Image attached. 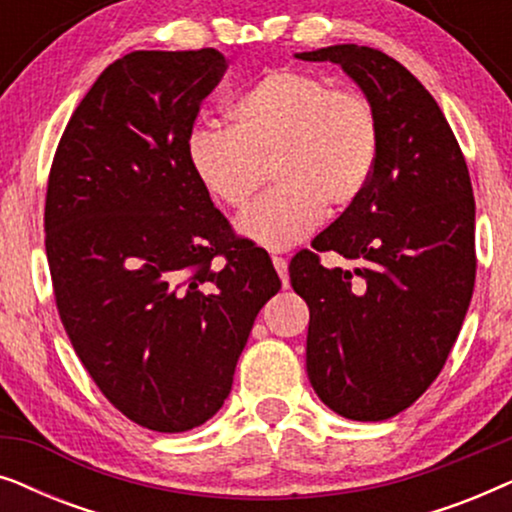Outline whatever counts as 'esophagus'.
<instances>
[{"label":"esophagus","mask_w":512,"mask_h":512,"mask_svg":"<svg viewBox=\"0 0 512 512\" xmlns=\"http://www.w3.org/2000/svg\"><path fill=\"white\" fill-rule=\"evenodd\" d=\"M272 265H275L279 279H282V286L286 289L289 286V261L282 256H272Z\"/></svg>","instance_id":"esophagus-1"}]
</instances>
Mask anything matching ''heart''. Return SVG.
Instances as JSON below:
<instances>
[{"instance_id":"obj_1","label":"heart","mask_w":512,"mask_h":512,"mask_svg":"<svg viewBox=\"0 0 512 512\" xmlns=\"http://www.w3.org/2000/svg\"><path fill=\"white\" fill-rule=\"evenodd\" d=\"M233 128L195 125L188 165L216 202L242 209L265 181L279 188L249 207L237 230L270 251L303 242L326 205L347 209L373 179L382 130L373 102L321 76L272 69L230 107Z\"/></svg>"}]
</instances>
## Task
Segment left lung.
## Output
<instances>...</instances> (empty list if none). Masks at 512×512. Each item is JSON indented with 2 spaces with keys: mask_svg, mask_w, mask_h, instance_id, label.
I'll return each instance as SVG.
<instances>
[{
  "mask_svg": "<svg viewBox=\"0 0 512 512\" xmlns=\"http://www.w3.org/2000/svg\"><path fill=\"white\" fill-rule=\"evenodd\" d=\"M296 58L340 65L380 118L373 179L312 242L354 268H324L303 249L289 275L310 307L307 377L317 396L342 417L382 422L431 387L471 305V177L438 102L401 62L356 44Z\"/></svg>",
  "mask_w": 512,
  "mask_h": 512,
  "instance_id": "obj_1",
  "label": "left lung"
}]
</instances>
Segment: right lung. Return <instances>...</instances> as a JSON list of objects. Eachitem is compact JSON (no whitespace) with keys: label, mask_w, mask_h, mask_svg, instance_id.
Instances as JSON below:
<instances>
[{"label":"right lung","mask_w":512,"mask_h":512,"mask_svg":"<svg viewBox=\"0 0 512 512\" xmlns=\"http://www.w3.org/2000/svg\"><path fill=\"white\" fill-rule=\"evenodd\" d=\"M226 67L214 48L123 55L69 118L48 177L62 326L109 403L160 433L219 412L256 314L282 286L188 165V132Z\"/></svg>","instance_id":"obj_1"}]
</instances>
